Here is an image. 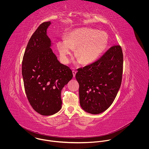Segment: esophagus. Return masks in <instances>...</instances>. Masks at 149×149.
<instances>
[{
    "instance_id": "esophagus-1",
    "label": "esophagus",
    "mask_w": 149,
    "mask_h": 149,
    "mask_svg": "<svg viewBox=\"0 0 149 149\" xmlns=\"http://www.w3.org/2000/svg\"><path fill=\"white\" fill-rule=\"evenodd\" d=\"M76 73H77V72H76V71H75V70H73V71H72V73H73V77H75Z\"/></svg>"
}]
</instances>
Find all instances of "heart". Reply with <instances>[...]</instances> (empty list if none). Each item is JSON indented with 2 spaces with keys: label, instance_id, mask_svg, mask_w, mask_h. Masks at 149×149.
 I'll use <instances>...</instances> for the list:
<instances>
[{
  "label": "heart",
  "instance_id": "heart-1",
  "mask_svg": "<svg viewBox=\"0 0 149 149\" xmlns=\"http://www.w3.org/2000/svg\"><path fill=\"white\" fill-rule=\"evenodd\" d=\"M108 38L103 32L90 28H82L71 31L65 41L57 44L60 58L68 63L72 49H76L75 56L80 64L89 65L95 62L104 52Z\"/></svg>",
  "mask_w": 149,
  "mask_h": 149
}]
</instances>
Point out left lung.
Here are the masks:
<instances>
[{
    "label": "left lung",
    "mask_w": 149,
    "mask_h": 149,
    "mask_svg": "<svg viewBox=\"0 0 149 149\" xmlns=\"http://www.w3.org/2000/svg\"><path fill=\"white\" fill-rule=\"evenodd\" d=\"M123 64L122 48L116 45L96 62L77 69L80 104L85 111L99 114L112 104L121 85Z\"/></svg>",
    "instance_id": "8db88e82"
}]
</instances>
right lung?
<instances>
[{"mask_svg": "<svg viewBox=\"0 0 149 149\" xmlns=\"http://www.w3.org/2000/svg\"><path fill=\"white\" fill-rule=\"evenodd\" d=\"M51 22H43L31 37L22 61L24 90L33 108L44 116L53 115L62 107L61 93L72 79L71 69L61 64L53 53L47 35Z\"/></svg>", "mask_w": 149, "mask_h": 149, "instance_id": "obj_1", "label": "right lung"}]
</instances>
